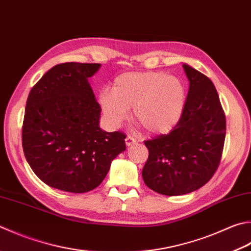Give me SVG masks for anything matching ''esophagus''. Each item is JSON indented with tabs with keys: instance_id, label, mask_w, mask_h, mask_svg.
Here are the masks:
<instances>
[{
	"instance_id": "34e87169",
	"label": "esophagus",
	"mask_w": 251,
	"mask_h": 251,
	"mask_svg": "<svg viewBox=\"0 0 251 251\" xmlns=\"http://www.w3.org/2000/svg\"><path fill=\"white\" fill-rule=\"evenodd\" d=\"M135 143H136V141H135L134 138H132V136L127 135L126 138V146H131V145H133Z\"/></svg>"
}]
</instances>
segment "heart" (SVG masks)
Here are the masks:
<instances>
[{
  "label": "heart",
  "mask_w": 251,
  "mask_h": 251,
  "mask_svg": "<svg viewBox=\"0 0 251 251\" xmlns=\"http://www.w3.org/2000/svg\"><path fill=\"white\" fill-rule=\"evenodd\" d=\"M186 88L180 78L164 72H126L112 88L99 93L98 102L111 126H119L133 107L132 119L150 134L172 130L182 115Z\"/></svg>",
  "instance_id": "1"
}]
</instances>
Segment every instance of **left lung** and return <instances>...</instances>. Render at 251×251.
<instances>
[{
    "label": "left lung",
    "instance_id": "obj_1",
    "mask_svg": "<svg viewBox=\"0 0 251 251\" xmlns=\"http://www.w3.org/2000/svg\"><path fill=\"white\" fill-rule=\"evenodd\" d=\"M189 91L182 115L167 134L145 141L149 158L142 170L146 186L164 196L196 191L219 167L226 120L219 94L209 77L186 63Z\"/></svg>",
    "mask_w": 251,
    "mask_h": 251
}]
</instances>
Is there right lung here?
Here are the masks:
<instances>
[{
    "label": "right lung",
    "instance_id": "obj_1",
    "mask_svg": "<svg viewBox=\"0 0 251 251\" xmlns=\"http://www.w3.org/2000/svg\"><path fill=\"white\" fill-rule=\"evenodd\" d=\"M99 63L68 62L50 69L31 88L24 117L25 157L48 186L91 191L126 151V135L99 126L100 106L88 82Z\"/></svg>",
    "mask_w": 251,
    "mask_h": 251
}]
</instances>
